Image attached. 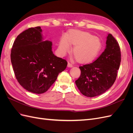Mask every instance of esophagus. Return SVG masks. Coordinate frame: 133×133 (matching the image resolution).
I'll list each match as a JSON object with an SVG mask.
<instances>
[{
    "label": "esophagus",
    "mask_w": 133,
    "mask_h": 133,
    "mask_svg": "<svg viewBox=\"0 0 133 133\" xmlns=\"http://www.w3.org/2000/svg\"><path fill=\"white\" fill-rule=\"evenodd\" d=\"M73 66V64H71V63H69V62H68V67L71 68V67Z\"/></svg>",
    "instance_id": "1"
}]
</instances>
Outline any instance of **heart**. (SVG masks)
Listing matches in <instances>:
<instances>
[{
	"mask_svg": "<svg viewBox=\"0 0 133 133\" xmlns=\"http://www.w3.org/2000/svg\"><path fill=\"white\" fill-rule=\"evenodd\" d=\"M75 45L73 53L78 61L88 63L94 60L102 48L100 39L85 31H72L63 36L59 43V50L64 54L71 49V44Z\"/></svg>",
	"mask_w": 133,
	"mask_h": 133,
	"instance_id": "1",
	"label": "heart"
}]
</instances>
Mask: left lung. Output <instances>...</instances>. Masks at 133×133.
<instances>
[{
    "label": "left lung",
    "mask_w": 133,
    "mask_h": 133,
    "mask_svg": "<svg viewBox=\"0 0 133 133\" xmlns=\"http://www.w3.org/2000/svg\"><path fill=\"white\" fill-rule=\"evenodd\" d=\"M106 48L92 63L80 66L81 74L75 84L81 93L87 97L101 95L113 85L121 62L118 42L109 34Z\"/></svg>",
    "instance_id": "obj_1"
}]
</instances>
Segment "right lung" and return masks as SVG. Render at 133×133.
Segmentation results:
<instances>
[{
  "mask_svg": "<svg viewBox=\"0 0 133 133\" xmlns=\"http://www.w3.org/2000/svg\"><path fill=\"white\" fill-rule=\"evenodd\" d=\"M42 31L41 26L23 31L15 40L10 54L18 83L35 94H42L49 89L68 64L66 60L54 55L52 42L43 41Z\"/></svg>",
  "mask_w": 133,
  "mask_h": 133,
  "instance_id": "1",
  "label": "right lung"
}]
</instances>
